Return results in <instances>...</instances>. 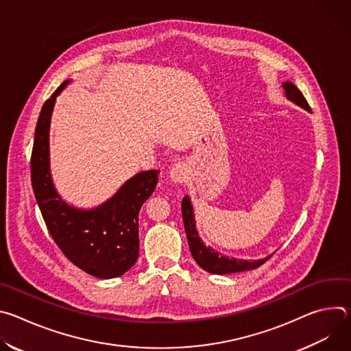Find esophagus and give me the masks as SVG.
Here are the masks:
<instances>
[{"label":"esophagus","instance_id":"34e87169","mask_svg":"<svg viewBox=\"0 0 351 351\" xmlns=\"http://www.w3.org/2000/svg\"><path fill=\"white\" fill-rule=\"evenodd\" d=\"M169 176L172 179V182L175 183H183L187 180L189 178V168L184 162H178L175 164L171 171H169Z\"/></svg>","mask_w":351,"mask_h":351}]
</instances>
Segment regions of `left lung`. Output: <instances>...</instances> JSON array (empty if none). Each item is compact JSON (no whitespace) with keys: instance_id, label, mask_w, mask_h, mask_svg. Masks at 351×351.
<instances>
[{"instance_id":"obj_1","label":"left lung","mask_w":351,"mask_h":351,"mask_svg":"<svg viewBox=\"0 0 351 351\" xmlns=\"http://www.w3.org/2000/svg\"><path fill=\"white\" fill-rule=\"evenodd\" d=\"M282 87L285 88V95L289 101L294 103L295 106L304 108L306 111L311 112L307 99L304 98L303 93L300 91L291 82H283ZM182 215H183V223L184 230L190 247V253L194 258V261L202 267L204 271L215 275H226V274H234V272H243L256 269L260 265H263L267 260L271 258V256L263 258V260H239L233 257H225L221 253L215 252L210 245H206L204 241L199 239L198 232L195 229V219L193 213V206L189 195L183 197L182 202Z\"/></svg>"}]
</instances>
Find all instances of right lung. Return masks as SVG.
Returning a JSON list of instances; mask_svg holds the SVG:
<instances>
[{
  "label": "right lung",
  "mask_w": 351,
  "mask_h": 351,
  "mask_svg": "<svg viewBox=\"0 0 351 351\" xmlns=\"http://www.w3.org/2000/svg\"><path fill=\"white\" fill-rule=\"evenodd\" d=\"M69 82L65 80L41 108L30 161L32 186L48 232L65 257L95 278H118L137 261L138 213L156 190L160 171L136 173L106 203L90 210L64 202L49 169V125L57 97Z\"/></svg>",
  "instance_id": "obj_1"
}]
</instances>
